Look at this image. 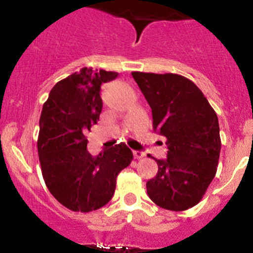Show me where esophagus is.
Wrapping results in <instances>:
<instances>
[{
	"mask_svg": "<svg viewBox=\"0 0 253 253\" xmlns=\"http://www.w3.org/2000/svg\"><path fill=\"white\" fill-rule=\"evenodd\" d=\"M145 155L144 152H139V150H133V157L134 159H142Z\"/></svg>",
	"mask_w": 253,
	"mask_h": 253,
	"instance_id": "34e87169",
	"label": "esophagus"
}]
</instances>
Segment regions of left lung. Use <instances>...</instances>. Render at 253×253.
<instances>
[{
	"label": "left lung",
	"mask_w": 253,
	"mask_h": 253,
	"mask_svg": "<svg viewBox=\"0 0 253 253\" xmlns=\"http://www.w3.org/2000/svg\"><path fill=\"white\" fill-rule=\"evenodd\" d=\"M149 104L153 129L165 137L168 158L157 162L158 174L147 182L157 206L181 211L205 196L216 174L220 134L215 111L198 86L174 73L132 72Z\"/></svg>",
	"instance_id": "1"
}]
</instances>
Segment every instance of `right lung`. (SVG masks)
Returning a JSON list of instances; mask_svg holds the SVG:
<instances>
[{
  "label": "right lung",
  "mask_w": 253,
  "mask_h": 253,
  "mask_svg": "<svg viewBox=\"0 0 253 253\" xmlns=\"http://www.w3.org/2000/svg\"><path fill=\"white\" fill-rule=\"evenodd\" d=\"M116 72L82 68L57 82L42 106L38 153L51 195L73 211H96L111 200L116 177L133 159L125 143L93 157L86 133L99 121L100 85Z\"/></svg>",
  "instance_id": "1"
}]
</instances>
